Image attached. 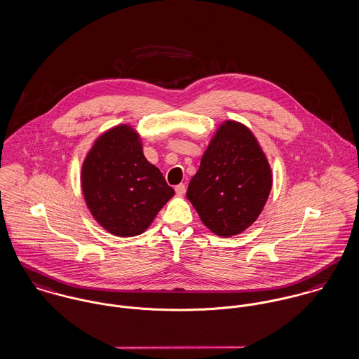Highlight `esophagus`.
<instances>
[{"label":"esophagus","instance_id":"1","mask_svg":"<svg viewBox=\"0 0 359 359\" xmlns=\"http://www.w3.org/2000/svg\"><path fill=\"white\" fill-rule=\"evenodd\" d=\"M175 191H176L177 195H183V194L186 193V184H183V183L177 184V186L175 187Z\"/></svg>","mask_w":359,"mask_h":359}]
</instances>
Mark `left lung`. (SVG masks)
Returning a JSON list of instances; mask_svg holds the SVG:
<instances>
[{"label": "left lung", "mask_w": 359, "mask_h": 359, "mask_svg": "<svg viewBox=\"0 0 359 359\" xmlns=\"http://www.w3.org/2000/svg\"><path fill=\"white\" fill-rule=\"evenodd\" d=\"M271 187V166L257 139L245 126L226 121L208 146L187 198L213 233L228 238L257 220Z\"/></svg>", "instance_id": "left-lung-1"}]
</instances>
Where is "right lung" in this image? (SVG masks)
I'll return each instance as SVG.
<instances>
[{"label": "right lung", "mask_w": 359, "mask_h": 359, "mask_svg": "<svg viewBox=\"0 0 359 359\" xmlns=\"http://www.w3.org/2000/svg\"><path fill=\"white\" fill-rule=\"evenodd\" d=\"M82 189L95 220L123 238L142 233L175 194L127 126L97 139L83 164Z\"/></svg>", "instance_id": "right-lung-1"}]
</instances>
